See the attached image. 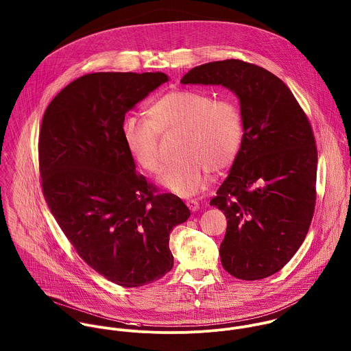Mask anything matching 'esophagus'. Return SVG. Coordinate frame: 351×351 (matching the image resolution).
Returning <instances> with one entry per match:
<instances>
[{
	"label": "esophagus",
	"mask_w": 351,
	"mask_h": 351,
	"mask_svg": "<svg viewBox=\"0 0 351 351\" xmlns=\"http://www.w3.org/2000/svg\"><path fill=\"white\" fill-rule=\"evenodd\" d=\"M186 205L189 206V209H190L191 212H195V210H198V208H199V204H198L197 199H189V201H186Z\"/></svg>",
	"instance_id": "34e87169"
}]
</instances>
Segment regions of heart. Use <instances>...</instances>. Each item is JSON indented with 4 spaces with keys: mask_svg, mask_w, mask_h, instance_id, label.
Segmentation results:
<instances>
[{
    "mask_svg": "<svg viewBox=\"0 0 351 351\" xmlns=\"http://www.w3.org/2000/svg\"><path fill=\"white\" fill-rule=\"evenodd\" d=\"M182 131L179 162L169 165L161 184L189 197L209 182V172L220 173L235 160L243 135L238 105L228 98L213 99L195 90H175L156 99L149 117L131 116L124 121L125 145L138 164L150 173L162 168L161 134Z\"/></svg>",
    "mask_w": 351,
    "mask_h": 351,
    "instance_id": "1",
    "label": "heart"
}]
</instances>
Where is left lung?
<instances>
[{
  "label": "left lung",
  "instance_id": "obj_1",
  "mask_svg": "<svg viewBox=\"0 0 351 351\" xmlns=\"http://www.w3.org/2000/svg\"><path fill=\"white\" fill-rule=\"evenodd\" d=\"M183 84H221L241 104L243 136L232 168L210 199L224 212L223 268L237 279L260 280L298 252L316 205L317 147L312 125L278 76L241 60L190 69Z\"/></svg>",
  "mask_w": 351,
  "mask_h": 351
}]
</instances>
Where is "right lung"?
Returning <instances> with one entry per match:
<instances>
[{
    "label": "right lung",
    "mask_w": 351,
    "mask_h": 351,
    "mask_svg": "<svg viewBox=\"0 0 351 351\" xmlns=\"http://www.w3.org/2000/svg\"><path fill=\"white\" fill-rule=\"evenodd\" d=\"M162 72H95L71 82L45 110L39 142L43 197L80 258L109 282L141 287L173 267L169 234L184 202L135 172L123 123Z\"/></svg>",
    "instance_id": "obj_1"
}]
</instances>
